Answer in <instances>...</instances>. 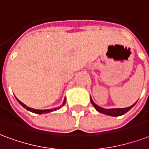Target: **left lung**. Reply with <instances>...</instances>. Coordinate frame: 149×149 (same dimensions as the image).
I'll return each instance as SVG.
<instances>
[{
	"label": "left lung",
	"instance_id": "8db88e82",
	"mask_svg": "<svg viewBox=\"0 0 149 149\" xmlns=\"http://www.w3.org/2000/svg\"><path fill=\"white\" fill-rule=\"evenodd\" d=\"M91 102L93 106L95 107V109L98 112H100L101 113H104V114H106V115H109V116H113V117H118V116H121V115L125 114L129 110L132 109L134 105H135V104L137 103V101H136L133 105H131V106L128 107V108H124V109H104V108H101L100 106H98L97 104H95L94 101L92 100L91 97Z\"/></svg>",
	"mask_w": 149,
	"mask_h": 149
}]
</instances>
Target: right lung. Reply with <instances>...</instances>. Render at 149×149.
Returning <instances> with one entry per match:
<instances>
[{
  "instance_id": "obj_1",
  "label": "right lung",
  "mask_w": 149,
  "mask_h": 149,
  "mask_svg": "<svg viewBox=\"0 0 149 149\" xmlns=\"http://www.w3.org/2000/svg\"><path fill=\"white\" fill-rule=\"evenodd\" d=\"M16 99H17V98H16ZM17 100H18V102H19V104H21V105L24 107V109H26L27 110H28V111L32 112V113H37V114H44V113H50V112H53V111H56V110H58V109H59L60 108H62V107L65 104V103H66V99H64L63 102V104L60 105L59 107H58V108H55V109H45V110H39V109H32V108H29V107H28L27 105H25L24 103H22L20 100H18V99H17Z\"/></svg>"
}]
</instances>
